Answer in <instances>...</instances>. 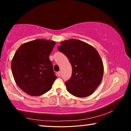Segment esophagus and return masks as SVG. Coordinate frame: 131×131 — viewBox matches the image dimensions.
I'll use <instances>...</instances> for the list:
<instances>
[{
	"mask_svg": "<svg viewBox=\"0 0 131 131\" xmlns=\"http://www.w3.org/2000/svg\"><path fill=\"white\" fill-rule=\"evenodd\" d=\"M57 75H58V76L59 77H60L61 75V72H57Z\"/></svg>",
	"mask_w": 131,
	"mask_h": 131,
	"instance_id": "34e87169",
	"label": "esophagus"
}]
</instances>
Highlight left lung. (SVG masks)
Masks as SVG:
<instances>
[{
	"mask_svg": "<svg viewBox=\"0 0 131 131\" xmlns=\"http://www.w3.org/2000/svg\"><path fill=\"white\" fill-rule=\"evenodd\" d=\"M59 51L68 58L72 74L65 82L68 92L76 97L92 95L102 80L103 65L94 47L79 40L72 39L61 42Z\"/></svg>",
	"mask_w": 131,
	"mask_h": 131,
	"instance_id": "left-lung-1",
	"label": "left lung"
}]
</instances>
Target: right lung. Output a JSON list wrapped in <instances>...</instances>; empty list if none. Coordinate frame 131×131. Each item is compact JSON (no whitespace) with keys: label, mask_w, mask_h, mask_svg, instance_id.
<instances>
[{"label":"right lung","mask_w":131,"mask_h":131,"mask_svg":"<svg viewBox=\"0 0 131 131\" xmlns=\"http://www.w3.org/2000/svg\"><path fill=\"white\" fill-rule=\"evenodd\" d=\"M55 42L36 39L24 43L12 61V70L17 85L31 96H40L51 90L57 76L49 56Z\"/></svg>","instance_id":"obj_1"}]
</instances>
